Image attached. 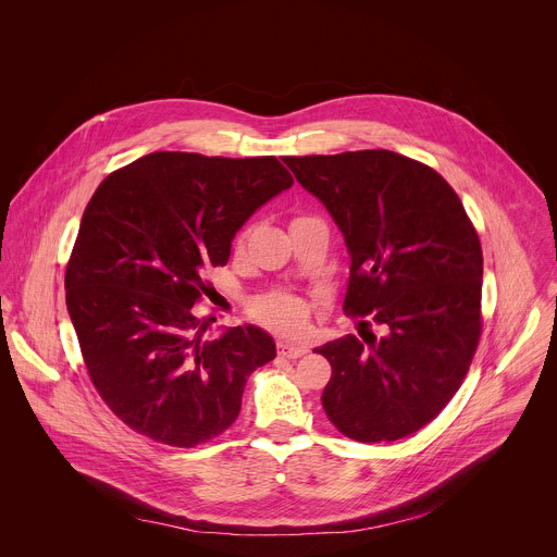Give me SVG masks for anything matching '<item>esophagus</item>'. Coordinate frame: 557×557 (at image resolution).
<instances>
[{
	"instance_id": "esophagus-1",
	"label": "esophagus",
	"mask_w": 557,
	"mask_h": 557,
	"mask_svg": "<svg viewBox=\"0 0 557 557\" xmlns=\"http://www.w3.org/2000/svg\"><path fill=\"white\" fill-rule=\"evenodd\" d=\"M277 350H280V355H284V357H288V359H297V357H301V355L308 352V346L301 344V342L282 339V342L277 344Z\"/></svg>"
}]
</instances>
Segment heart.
<instances>
[{
  "label": "heart",
  "mask_w": 557,
  "mask_h": 557,
  "mask_svg": "<svg viewBox=\"0 0 557 557\" xmlns=\"http://www.w3.org/2000/svg\"><path fill=\"white\" fill-rule=\"evenodd\" d=\"M258 317L264 320L267 324H271L277 331H295L301 326L306 308L304 304L293 297V295H284V293H275L267 299H262L258 306Z\"/></svg>",
  "instance_id": "obj_1"
}]
</instances>
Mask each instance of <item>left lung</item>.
Masks as SVG:
<instances>
[{"label": "left lung", "mask_w": 557, "mask_h": 557, "mask_svg": "<svg viewBox=\"0 0 557 557\" xmlns=\"http://www.w3.org/2000/svg\"><path fill=\"white\" fill-rule=\"evenodd\" d=\"M297 183L339 226L350 256L344 310L372 314L314 352L333 366L322 406L361 443L428 425L460 387L481 337L483 251L456 191L389 149L288 156Z\"/></svg>", "instance_id": "left-lung-1"}]
</instances>
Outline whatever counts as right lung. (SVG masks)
Returning <instances> with one entry per match:
<instances>
[{"mask_svg": "<svg viewBox=\"0 0 557 557\" xmlns=\"http://www.w3.org/2000/svg\"><path fill=\"white\" fill-rule=\"evenodd\" d=\"M290 185L275 156L153 151L95 191L65 304L95 387L138 434L176 447L222 434L251 372L275 359L273 337L253 324L205 339L194 304L235 233Z\"/></svg>", "mask_w": 557, "mask_h": 557, "instance_id": "add662e5", "label": "right lung"}]
</instances>
